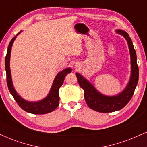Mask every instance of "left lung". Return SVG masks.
Masks as SVG:
<instances>
[{
    "label": "left lung",
    "instance_id": "left-lung-1",
    "mask_svg": "<svg viewBox=\"0 0 147 147\" xmlns=\"http://www.w3.org/2000/svg\"><path fill=\"white\" fill-rule=\"evenodd\" d=\"M117 33L122 35L127 40L131 57V77L128 84L123 92L114 96H107L100 94L90 81L82 75L76 73L80 87L84 90V98L87 106L92 110L100 113H111L123 109L133 96L138 81L139 70L137 64L136 53L129 34L121 30Z\"/></svg>",
    "mask_w": 147,
    "mask_h": 147
}]
</instances>
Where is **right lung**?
I'll return each mask as SVG.
<instances>
[{"instance_id": "1", "label": "right lung", "mask_w": 147, "mask_h": 147, "mask_svg": "<svg viewBox=\"0 0 147 147\" xmlns=\"http://www.w3.org/2000/svg\"><path fill=\"white\" fill-rule=\"evenodd\" d=\"M20 32H21V31L19 33H18V34L16 36H14L11 40V42H9L8 49H7V55L5 57V70H6L7 73V86H8L9 92L13 96L15 100L24 111H26L28 113H32V114H47L48 113H51L53 111L58 107L59 101H60V97H59L58 94L59 89L62 85L66 75L68 73H70L72 70L70 68H68L57 74L54 81H53V84H52L51 90L45 98L38 102H31L24 100L23 98L18 95V93L15 90L13 85L10 70V55L11 47L17 36Z\"/></svg>"}]
</instances>
